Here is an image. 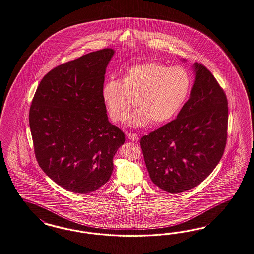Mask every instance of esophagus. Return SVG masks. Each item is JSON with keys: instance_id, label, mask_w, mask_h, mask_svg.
Returning a JSON list of instances; mask_svg holds the SVG:
<instances>
[{"instance_id": "obj_1", "label": "esophagus", "mask_w": 254, "mask_h": 254, "mask_svg": "<svg viewBox=\"0 0 254 254\" xmlns=\"http://www.w3.org/2000/svg\"><path fill=\"white\" fill-rule=\"evenodd\" d=\"M127 139L130 140H139V136L137 134H133V133H129L127 134Z\"/></svg>"}]
</instances>
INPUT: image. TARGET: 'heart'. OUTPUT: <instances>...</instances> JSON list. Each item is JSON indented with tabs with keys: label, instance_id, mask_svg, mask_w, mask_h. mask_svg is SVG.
<instances>
[{
	"label": "heart",
	"instance_id": "obj_1",
	"mask_svg": "<svg viewBox=\"0 0 254 254\" xmlns=\"http://www.w3.org/2000/svg\"><path fill=\"white\" fill-rule=\"evenodd\" d=\"M191 85V77L184 67L144 62L124 69L120 81H105L101 97L114 122L126 119L135 100L138 109L127 117V124L143 127L151 122L162 125L175 118L186 104Z\"/></svg>",
	"mask_w": 254,
	"mask_h": 254
}]
</instances>
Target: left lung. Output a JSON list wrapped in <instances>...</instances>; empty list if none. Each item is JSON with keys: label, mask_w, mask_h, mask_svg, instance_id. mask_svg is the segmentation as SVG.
I'll list each match as a JSON object with an SVG mask.
<instances>
[{"label": "left lung", "mask_w": 254, "mask_h": 254, "mask_svg": "<svg viewBox=\"0 0 254 254\" xmlns=\"http://www.w3.org/2000/svg\"><path fill=\"white\" fill-rule=\"evenodd\" d=\"M190 96L176 119L140 139L152 182L169 193L195 188L213 172L227 140L224 91L201 64H193Z\"/></svg>", "instance_id": "left-lung-1"}]
</instances>
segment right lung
<instances>
[{
	"label": "right lung",
	"instance_id": "right-lung-1",
	"mask_svg": "<svg viewBox=\"0 0 254 254\" xmlns=\"http://www.w3.org/2000/svg\"><path fill=\"white\" fill-rule=\"evenodd\" d=\"M114 50L103 49L64 63L40 81L29 124L36 160L56 184L87 194L107 183L125 134L109 122L101 97Z\"/></svg>",
	"mask_w": 254,
	"mask_h": 254
}]
</instances>
